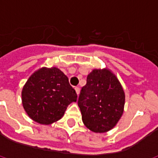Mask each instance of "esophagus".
Masks as SVG:
<instances>
[{"mask_svg": "<svg viewBox=\"0 0 158 158\" xmlns=\"http://www.w3.org/2000/svg\"><path fill=\"white\" fill-rule=\"evenodd\" d=\"M75 91H76L77 94V95L80 94V88H78V87L75 88Z\"/></svg>", "mask_w": 158, "mask_h": 158, "instance_id": "esophagus-1", "label": "esophagus"}]
</instances>
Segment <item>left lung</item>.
I'll use <instances>...</instances> for the list:
<instances>
[{"instance_id": "8db88e82", "label": "left lung", "mask_w": 158, "mask_h": 158, "mask_svg": "<svg viewBox=\"0 0 158 158\" xmlns=\"http://www.w3.org/2000/svg\"><path fill=\"white\" fill-rule=\"evenodd\" d=\"M77 104L85 126L95 133H104L115 127L122 117L125 93L111 69H94L87 76Z\"/></svg>"}]
</instances>
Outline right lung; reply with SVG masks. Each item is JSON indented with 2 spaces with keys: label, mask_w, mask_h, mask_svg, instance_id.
Wrapping results in <instances>:
<instances>
[{
  "label": "right lung",
  "mask_w": 158,
  "mask_h": 158,
  "mask_svg": "<svg viewBox=\"0 0 158 158\" xmlns=\"http://www.w3.org/2000/svg\"><path fill=\"white\" fill-rule=\"evenodd\" d=\"M21 96L27 115L43 125L61 119L68 105L77 100L68 77L57 67H42L35 71L23 85Z\"/></svg>",
  "instance_id": "right-lung-1"
}]
</instances>
